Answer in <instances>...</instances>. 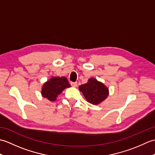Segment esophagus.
<instances>
[{
  "mask_svg": "<svg viewBox=\"0 0 155 155\" xmlns=\"http://www.w3.org/2000/svg\"><path fill=\"white\" fill-rule=\"evenodd\" d=\"M71 84L73 87H77V82H71Z\"/></svg>",
  "mask_w": 155,
  "mask_h": 155,
  "instance_id": "esophagus-1",
  "label": "esophagus"
}]
</instances>
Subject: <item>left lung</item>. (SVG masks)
I'll return each instance as SVG.
<instances>
[{
  "instance_id": "left-lung-1",
  "label": "left lung",
  "mask_w": 155,
  "mask_h": 155,
  "mask_svg": "<svg viewBox=\"0 0 155 155\" xmlns=\"http://www.w3.org/2000/svg\"><path fill=\"white\" fill-rule=\"evenodd\" d=\"M78 88L88 103L94 105L102 103L108 95V88L94 78L88 79L87 83L81 85Z\"/></svg>"
}]
</instances>
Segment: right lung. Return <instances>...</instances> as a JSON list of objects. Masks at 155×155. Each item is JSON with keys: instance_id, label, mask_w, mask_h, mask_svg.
I'll use <instances>...</instances> for the list:
<instances>
[{"instance_id": "1", "label": "right lung", "mask_w": 155, "mask_h": 155, "mask_svg": "<svg viewBox=\"0 0 155 155\" xmlns=\"http://www.w3.org/2000/svg\"><path fill=\"white\" fill-rule=\"evenodd\" d=\"M71 87L67 78L64 77H52L42 87V96L50 101L57 100V97L65 88Z\"/></svg>"}]
</instances>
